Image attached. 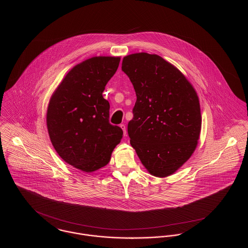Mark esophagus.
<instances>
[{"mask_svg":"<svg viewBox=\"0 0 248 248\" xmlns=\"http://www.w3.org/2000/svg\"><path fill=\"white\" fill-rule=\"evenodd\" d=\"M120 127L123 129V132H124V136L125 137V136H126V127H125V125H124V124H121V125H120Z\"/></svg>","mask_w":248,"mask_h":248,"instance_id":"34e87169","label":"esophagus"}]
</instances>
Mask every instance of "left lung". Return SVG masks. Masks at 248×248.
Segmentation results:
<instances>
[{"instance_id":"obj_1","label":"left lung","mask_w":248,"mask_h":248,"mask_svg":"<svg viewBox=\"0 0 248 248\" xmlns=\"http://www.w3.org/2000/svg\"><path fill=\"white\" fill-rule=\"evenodd\" d=\"M122 71L137 94L130 144L154 177L173 175L194 153L202 127L197 93L184 74L155 54L124 57Z\"/></svg>"}]
</instances>
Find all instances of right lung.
I'll return each instance as SVG.
<instances>
[{
    "label": "right lung",
    "instance_id": "1",
    "mask_svg": "<svg viewBox=\"0 0 248 248\" xmlns=\"http://www.w3.org/2000/svg\"><path fill=\"white\" fill-rule=\"evenodd\" d=\"M120 57H94L74 66L52 94L46 112L51 142L69 165L91 173L110 161L123 130L111 125L102 93Z\"/></svg>",
    "mask_w": 248,
    "mask_h": 248
}]
</instances>
